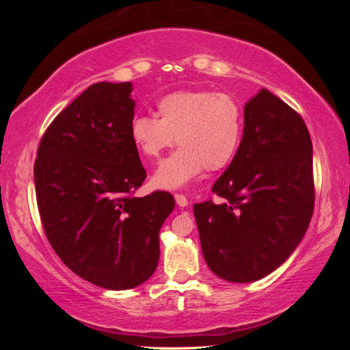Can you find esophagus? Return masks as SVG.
<instances>
[{
    "label": "esophagus",
    "mask_w": 350,
    "mask_h": 350,
    "mask_svg": "<svg viewBox=\"0 0 350 350\" xmlns=\"http://www.w3.org/2000/svg\"><path fill=\"white\" fill-rule=\"evenodd\" d=\"M175 200H176V205H178V207H186V205L189 204L188 198H186L185 194H175Z\"/></svg>",
    "instance_id": "obj_1"
}]
</instances>
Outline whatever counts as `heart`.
<instances>
[{"mask_svg":"<svg viewBox=\"0 0 350 350\" xmlns=\"http://www.w3.org/2000/svg\"><path fill=\"white\" fill-rule=\"evenodd\" d=\"M159 118L137 114L131 140L146 159L156 161L178 142L181 146L154 174L159 188H181L204 169L221 170L236 157L243 135V111L231 94L208 89L175 90L157 102Z\"/></svg>","mask_w":350,"mask_h":350,"instance_id":"obj_1","label":"heart"}]
</instances>
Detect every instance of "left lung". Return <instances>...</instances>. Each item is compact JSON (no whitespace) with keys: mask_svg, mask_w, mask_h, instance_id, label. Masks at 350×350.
Here are the masks:
<instances>
[{"mask_svg":"<svg viewBox=\"0 0 350 350\" xmlns=\"http://www.w3.org/2000/svg\"><path fill=\"white\" fill-rule=\"evenodd\" d=\"M243 116L241 148L212 188L223 202L193 207L208 267L237 284L262 279L293 253L315 200L312 142L303 118L266 89Z\"/></svg>","mask_w":350,"mask_h":350,"instance_id":"obj_1","label":"left lung"}]
</instances>
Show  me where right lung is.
Instances as JSON below:
<instances>
[{
  "instance_id": "obj_1",
  "label": "right lung",
  "mask_w": 350,
  "mask_h": 350,
  "mask_svg": "<svg viewBox=\"0 0 350 350\" xmlns=\"http://www.w3.org/2000/svg\"><path fill=\"white\" fill-rule=\"evenodd\" d=\"M131 92V83L89 85L46 129L33 169L47 241L75 274L107 290L150 279L175 207L167 191L135 198L146 170L129 132Z\"/></svg>"
}]
</instances>
